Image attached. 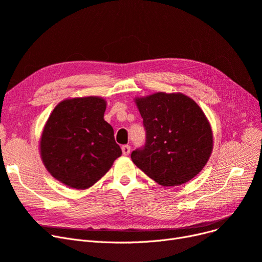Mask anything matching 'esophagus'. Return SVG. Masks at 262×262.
Wrapping results in <instances>:
<instances>
[{
	"label": "esophagus",
	"instance_id": "obj_1",
	"mask_svg": "<svg viewBox=\"0 0 262 262\" xmlns=\"http://www.w3.org/2000/svg\"><path fill=\"white\" fill-rule=\"evenodd\" d=\"M121 149H122V154H123L124 156H128V155L130 154L131 147H130V145H123V146L121 147Z\"/></svg>",
	"mask_w": 262,
	"mask_h": 262
}]
</instances>
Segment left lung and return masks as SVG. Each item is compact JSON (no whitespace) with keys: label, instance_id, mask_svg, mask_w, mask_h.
<instances>
[{"label":"left lung","instance_id":"obj_1","mask_svg":"<svg viewBox=\"0 0 262 262\" xmlns=\"http://www.w3.org/2000/svg\"><path fill=\"white\" fill-rule=\"evenodd\" d=\"M146 130V143L131 159L162 186H178L201 172L213 148L209 120L197 103L182 93L156 92L135 97Z\"/></svg>","mask_w":262,"mask_h":262}]
</instances>
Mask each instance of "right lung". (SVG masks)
Returning <instances> with one entry per match:
<instances>
[{
  "mask_svg": "<svg viewBox=\"0 0 262 262\" xmlns=\"http://www.w3.org/2000/svg\"><path fill=\"white\" fill-rule=\"evenodd\" d=\"M106 101L100 96L74 97L58 103L40 138L43 165L71 188L93 186L122 151L114 129L104 120Z\"/></svg>",
  "mask_w": 262,
  "mask_h": 262,
  "instance_id": "add662e5",
  "label": "right lung"
}]
</instances>
